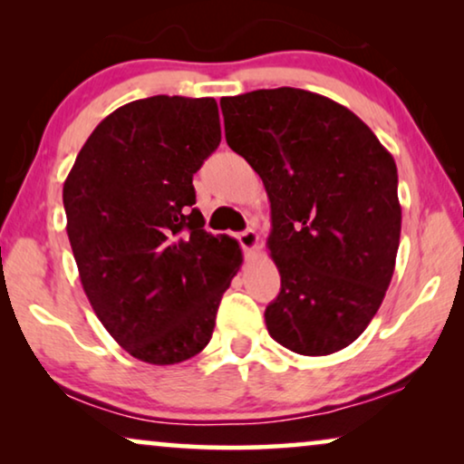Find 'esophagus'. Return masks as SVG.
<instances>
[{
    "instance_id": "obj_1",
    "label": "esophagus",
    "mask_w": 464,
    "mask_h": 464,
    "mask_svg": "<svg viewBox=\"0 0 464 464\" xmlns=\"http://www.w3.org/2000/svg\"><path fill=\"white\" fill-rule=\"evenodd\" d=\"M238 243H240V246H243V251L246 253V256H251V253L256 251L257 245H259L257 232H256V230H245V232H240V234H238Z\"/></svg>"
}]
</instances>
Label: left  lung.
Here are the masks:
<instances>
[{
    "instance_id": "8db88e82",
    "label": "left lung",
    "mask_w": 464,
    "mask_h": 464,
    "mask_svg": "<svg viewBox=\"0 0 464 464\" xmlns=\"http://www.w3.org/2000/svg\"><path fill=\"white\" fill-rule=\"evenodd\" d=\"M226 141L262 177L281 294L266 308L278 344L323 357L353 344L389 289L401 234L397 167L344 105L300 88L219 101Z\"/></svg>"
}]
</instances>
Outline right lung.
<instances>
[{"label": "right lung", "mask_w": 464, "mask_h": 464, "mask_svg": "<svg viewBox=\"0 0 464 464\" xmlns=\"http://www.w3.org/2000/svg\"><path fill=\"white\" fill-rule=\"evenodd\" d=\"M219 141L215 99H139L92 130L63 186L88 302L145 363H181L208 344L243 262L237 240L208 234L192 207V177Z\"/></svg>", "instance_id": "1"}]
</instances>
